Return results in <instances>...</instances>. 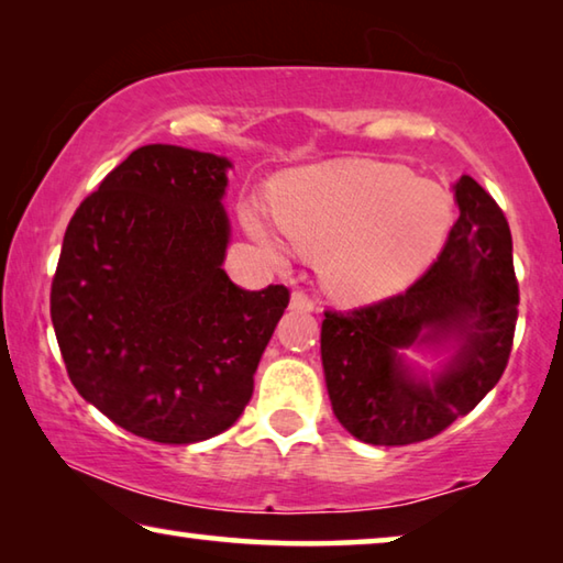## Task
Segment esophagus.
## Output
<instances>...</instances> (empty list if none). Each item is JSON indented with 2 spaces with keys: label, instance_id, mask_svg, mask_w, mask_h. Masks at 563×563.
<instances>
[{
  "label": "esophagus",
  "instance_id": "1",
  "mask_svg": "<svg viewBox=\"0 0 563 563\" xmlns=\"http://www.w3.org/2000/svg\"><path fill=\"white\" fill-rule=\"evenodd\" d=\"M290 308L298 310V312H312V310H316V300H312L310 295H305L302 290H295L290 295Z\"/></svg>",
  "mask_w": 563,
  "mask_h": 563
}]
</instances>
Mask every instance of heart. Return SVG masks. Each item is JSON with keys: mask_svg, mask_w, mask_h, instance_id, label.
Returning a JSON list of instances; mask_svg holds the SVG:
<instances>
[{"mask_svg": "<svg viewBox=\"0 0 563 563\" xmlns=\"http://www.w3.org/2000/svg\"><path fill=\"white\" fill-rule=\"evenodd\" d=\"M243 218L273 258L288 245L318 258L332 298L360 305L405 288L440 255L454 198L407 166L345 158L285 174L273 190L275 225L255 206Z\"/></svg>", "mask_w": 563, "mask_h": 563, "instance_id": "obj_1", "label": "heart"}]
</instances>
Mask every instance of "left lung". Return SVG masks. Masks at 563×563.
I'll use <instances>...</instances> for the list:
<instances>
[{"label": "left lung", "mask_w": 563, "mask_h": 563, "mask_svg": "<svg viewBox=\"0 0 563 563\" xmlns=\"http://www.w3.org/2000/svg\"><path fill=\"white\" fill-rule=\"evenodd\" d=\"M452 188L460 218L432 268L405 292L322 320L332 412L360 442L430 440L472 412L509 362L519 316L509 223L472 176ZM407 346L448 357L427 376L408 365Z\"/></svg>", "instance_id": "obj_1"}]
</instances>
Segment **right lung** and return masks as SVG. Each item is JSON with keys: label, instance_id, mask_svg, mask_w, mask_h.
<instances>
[{"label": "right lung", "instance_id": "obj_1", "mask_svg": "<svg viewBox=\"0 0 563 563\" xmlns=\"http://www.w3.org/2000/svg\"><path fill=\"white\" fill-rule=\"evenodd\" d=\"M225 156L141 146L84 198L64 233L52 322L66 373L113 424L161 444L225 432L288 308L285 285L223 271Z\"/></svg>", "mask_w": 563, "mask_h": 563}]
</instances>
